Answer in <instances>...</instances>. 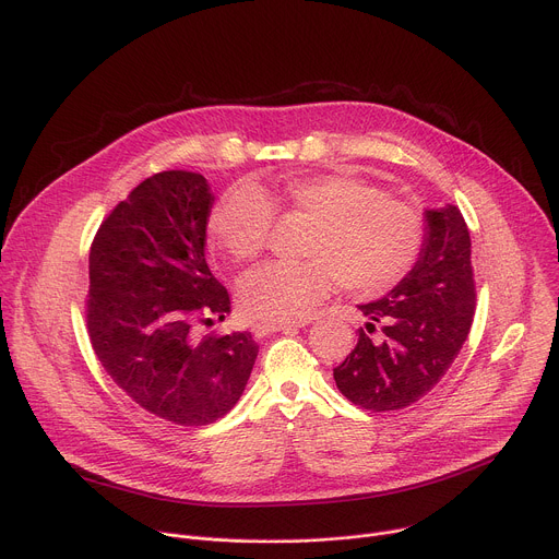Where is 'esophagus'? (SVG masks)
<instances>
[{
    "mask_svg": "<svg viewBox=\"0 0 559 559\" xmlns=\"http://www.w3.org/2000/svg\"><path fill=\"white\" fill-rule=\"evenodd\" d=\"M305 323L309 321H281V323H259L254 328L257 336H267V334H274V332H287V330H294V328H302Z\"/></svg>",
    "mask_w": 559,
    "mask_h": 559,
    "instance_id": "1",
    "label": "esophagus"
}]
</instances>
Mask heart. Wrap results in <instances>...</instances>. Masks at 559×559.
Instances as JSON below:
<instances>
[{
  "label": "heart",
  "instance_id": "obj_1",
  "mask_svg": "<svg viewBox=\"0 0 559 559\" xmlns=\"http://www.w3.org/2000/svg\"><path fill=\"white\" fill-rule=\"evenodd\" d=\"M274 212L311 223L298 263H267L238 287L248 316L294 321L309 313L336 283L354 294H378L401 281L425 241V218L407 201L345 175L294 177L278 188L227 190L210 212V243L238 263L259 259Z\"/></svg>",
  "mask_w": 559,
  "mask_h": 559
}]
</instances>
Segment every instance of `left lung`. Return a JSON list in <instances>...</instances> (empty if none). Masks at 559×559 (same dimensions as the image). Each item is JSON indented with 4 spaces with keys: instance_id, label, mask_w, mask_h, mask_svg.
Masks as SVG:
<instances>
[{
    "instance_id": "8db88e82",
    "label": "left lung",
    "mask_w": 559,
    "mask_h": 559,
    "mask_svg": "<svg viewBox=\"0 0 559 559\" xmlns=\"http://www.w3.org/2000/svg\"><path fill=\"white\" fill-rule=\"evenodd\" d=\"M369 323L334 369L341 393L369 412L405 409L457 358L475 311L471 236L455 205L425 210V241L412 272L380 300L358 305ZM378 337H371L374 325Z\"/></svg>"
}]
</instances>
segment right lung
Instances as JSON below:
<instances>
[{
    "instance_id": "right-lung-1",
    "label": "right lung",
    "mask_w": 559,
    "mask_h": 559,
    "mask_svg": "<svg viewBox=\"0 0 559 559\" xmlns=\"http://www.w3.org/2000/svg\"><path fill=\"white\" fill-rule=\"evenodd\" d=\"M212 203L203 175L158 173L110 212L91 248L86 318L99 362L139 407L183 427L223 418L259 356L250 332L197 334L229 313L205 263Z\"/></svg>"
}]
</instances>
